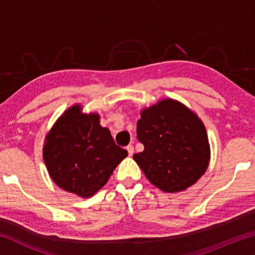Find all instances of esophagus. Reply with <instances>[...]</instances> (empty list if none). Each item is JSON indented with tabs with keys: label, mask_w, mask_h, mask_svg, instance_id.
<instances>
[{
	"label": "esophagus",
	"mask_w": 255,
	"mask_h": 255,
	"mask_svg": "<svg viewBox=\"0 0 255 255\" xmlns=\"http://www.w3.org/2000/svg\"><path fill=\"white\" fill-rule=\"evenodd\" d=\"M126 149H127L129 156H131V155L133 154V146L132 145H128L127 147H126Z\"/></svg>",
	"instance_id": "1"
}]
</instances>
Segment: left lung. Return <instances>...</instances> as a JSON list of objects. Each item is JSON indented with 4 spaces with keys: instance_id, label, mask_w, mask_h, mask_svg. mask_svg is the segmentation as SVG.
I'll list each match as a JSON object with an SVG mask.
<instances>
[{
    "instance_id": "8db88e82",
    "label": "left lung",
    "mask_w": 255,
    "mask_h": 255,
    "mask_svg": "<svg viewBox=\"0 0 255 255\" xmlns=\"http://www.w3.org/2000/svg\"><path fill=\"white\" fill-rule=\"evenodd\" d=\"M137 138L144 145L133 159L155 187L180 192L195 184L209 164L206 128L198 116L173 99L141 110Z\"/></svg>"
}]
</instances>
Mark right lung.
Here are the masks:
<instances>
[{
	"instance_id": "right-lung-1",
	"label": "right lung",
	"mask_w": 255,
	"mask_h": 255,
	"mask_svg": "<svg viewBox=\"0 0 255 255\" xmlns=\"http://www.w3.org/2000/svg\"><path fill=\"white\" fill-rule=\"evenodd\" d=\"M44 161L59 188L90 198L98 192L128 152L116 145L98 114H83L80 105L67 109L47 133Z\"/></svg>"
}]
</instances>
